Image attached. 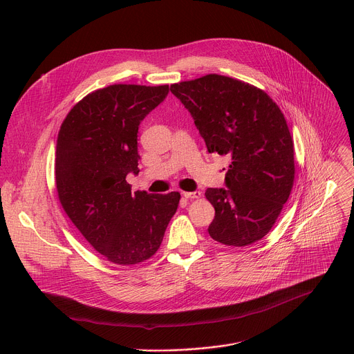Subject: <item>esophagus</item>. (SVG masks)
I'll use <instances>...</instances> for the list:
<instances>
[{
  "instance_id": "34e87169",
  "label": "esophagus",
  "mask_w": 354,
  "mask_h": 354,
  "mask_svg": "<svg viewBox=\"0 0 354 354\" xmlns=\"http://www.w3.org/2000/svg\"><path fill=\"white\" fill-rule=\"evenodd\" d=\"M182 194H183V197H186V198H198V197L201 196V193H200L198 190H194V192H183Z\"/></svg>"
}]
</instances>
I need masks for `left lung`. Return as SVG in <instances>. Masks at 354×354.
<instances>
[{"instance_id": "obj_1", "label": "left lung", "mask_w": 354, "mask_h": 354, "mask_svg": "<svg viewBox=\"0 0 354 354\" xmlns=\"http://www.w3.org/2000/svg\"><path fill=\"white\" fill-rule=\"evenodd\" d=\"M190 112L209 153L228 156L225 187H209L216 210L210 236L227 246L262 239L294 182V142L284 115L262 89L209 74L171 85Z\"/></svg>"}]
</instances>
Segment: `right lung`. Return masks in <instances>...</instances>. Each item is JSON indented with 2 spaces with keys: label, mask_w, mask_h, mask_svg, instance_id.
<instances>
[{
  "label": "right lung",
  "mask_w": 354,
  "mask_h": 354,
  "mask_svg": "<svg viewBox=\"0 0 354 354\" xmlns=\"http://www.w3.org/2000/svg\"><path fill=\"white\" fill-rule=\"evenodd\" d=\"M168 85L115 84L86 95L64 119L56 147L59 200L84 238L109 262L136 265L158 250L180 194L131 193L137 134Z\"/></svg>",
  "instance_id": "1"
}]
</instances>
